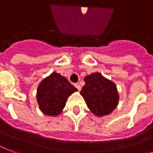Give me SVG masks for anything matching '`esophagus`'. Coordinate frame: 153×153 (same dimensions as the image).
<instances>
[{"label":"esophagus","mask_w":153,"mask_h":153,"mask_svg":"<svg viewBox=\"0 0 153 153\" xmlns=\"http://www.w3.org/2000/svg\"><path fill=\"white\" fill-rule=\"evenodd\" d=\"M74 86H75V87H76L77 89H78V90H79V91H81V86H80V85H79V84H74Z\"/></svg>","instance_id":"obj_1"}]
</instances>
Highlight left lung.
Wrapping results in <instances>:
<instances>
[{"label": "left lung", "mask_w": 153, "mask_h": 153, "mask_svg": "<svg viewBox=\"0 0 153 153\" xmlns=\"http://www.w3.org/2000/svg\"><path fill=\"white\" fill-rule=\"evenodd\" d=\"M84 82L85 85L80 94L86 101L89 109L95 116H105L116 109L119 102V94L114 82L99 72L86 76Z\"/></svg>", "instance_id": "8db88e82"}]
</instances>
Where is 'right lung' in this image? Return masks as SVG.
<instances>
[{
    "mask_svg": "<svg viewBox=\"0 0 153 153\" xmlns=\"http://www.w3.org/2000/svg\"><path fill=\"white\" fill-rule=\"evenodd\" d=\"M78 91L67 78L52 72L40 82L37 87L36 100L43 114L56 117L61 114L67 98Z\"/></svg>",
    "mask_w": 153,
    "mask_h": 153,
    "instance_id": "right-lung-1",
    "label": "right lung"
}]
</instances>
